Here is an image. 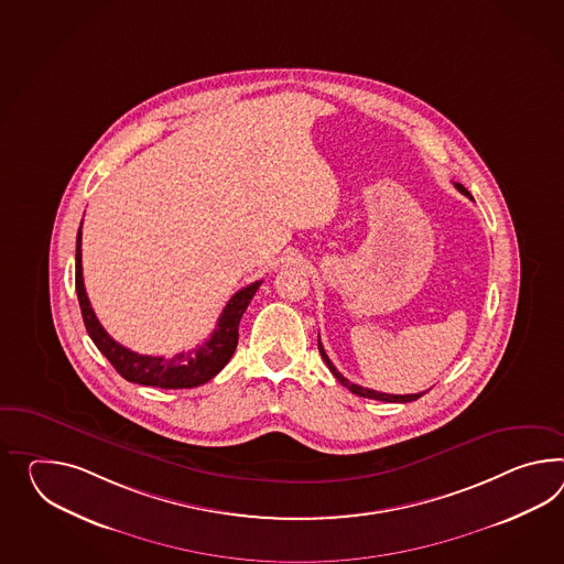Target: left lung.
Masks as SVG:
<instances>
[{
    "label": "left lung",
    "instance_id": "8db88e82",
    "mask_svg": "<svg viewBox=\"0 0 564 564\" xmlns=\"http://www.w3.org/2000/svg\"><path fill=\"white\" fill-rule=\"evenodd\" d=\"M454 187L458 189L460 193H465V195H468L470 197V193L460 185V183H454ZM317 350H319V355H322V358H324V362L328 365V369H330L332 375L340 381V383L348 389V391H352L355 395H360V398H367V399H377V401H391V403H408V401H415V399L422 398L426 391H422V393H412V395H391V393H381V391H375V389H367V387H360V384L357 383H350L346 377H343L340 375V371L332 365L330 358H328V355H326V350H324V346H322V343L317 340Z\"/></svg>",
    "mask_w": 564,
    "mask_h": 564
}]
</instances>
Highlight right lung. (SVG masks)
<instances>
[{"label": "right lung", "instance_id": "obj_1", "mask_svg": "<svg viewBox=\"0 0 564 564\" xmlns=\"http://www.w3.org/2000/svg\"><path fill=\"white\" fill-rule=\"evenodd\" d=\"M262 281H254L245 289L236 291L232 300L226 303L221 316L218 317L216 330L206 343L195 346L192 350H183L173 358L149 357L138 355L122 344L116 343L104 326L99 324L96 312L89 303L83 285L82 269V228L77 232V252H75V289L82 305L83 322L87 334L99 348V352L108 358L111 367L124 377L126 381L161 389H192L214 379L232 358L238 344V324L247 312L248 303L261 288Z\"/></svg>", "mask_w": 564, "mask_h": 564}]
</instances>
